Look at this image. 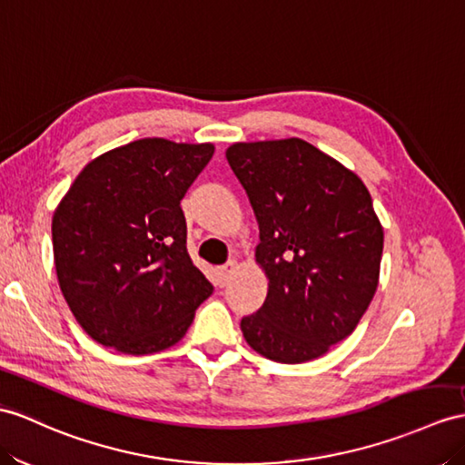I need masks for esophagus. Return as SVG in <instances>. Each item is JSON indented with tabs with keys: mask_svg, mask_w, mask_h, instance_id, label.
<instances>
[{
	"mask_svg": "<svg viewBox=\"0 0 465 465\" xmlns=\"http://www.w3.org/2000/svg\"><path fill=\"white\" fill-rule=\"evenodd\" d=\"M234 270H236V262H234V260H231V262H226L224 266H221V268L217 270V278H219V284H221V286L229 284V280L232 278Z\"/></svg>",
	"mask_w": 465,
	"mask_h": 465,
	"instance_id": "obj_1",
	"label": "esophagus"
}]
</instances>
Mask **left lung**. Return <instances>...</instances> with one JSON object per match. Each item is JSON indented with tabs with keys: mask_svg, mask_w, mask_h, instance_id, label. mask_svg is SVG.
<instances>
[{
	"mask_svg": "<svg viewBox=\"0 0 465 465\" xmlns=\"http://www.w3.org/2000/svg\"><path fill=\"white\" fill-rule=\"evenodd\" d=\"M226 160L260 226L268 296L241 330L256 353L322 357L363 318L379 284L382 226L353 172L300 138L234 143Z\"/></svg>",
	"mask_w": 465,
	"mask_h": 465,
	"instance_id": "obj_1",
	"label": "left lung"
}]
</instances>
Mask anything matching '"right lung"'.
I'll return each instance as SVG.
<instances>
[{
  "instance_id": "right-lung-1",
  "label": "right lung",
  "mask_w": 465,
  "mask_h": 465,
  "mask_svg": "<svg viewBox=\"0 0 465 465\" xmlns=\"http://www.w3.org/2000/svg\"><path fill=\"white\" fill-rule=\"evenodd\" d=\"M211 143L143 138L90 162L53 217L63 296L83 330L120 353L175 345L213 284L187 252L181 199Z\"/></svg>"
}]
</instances>
